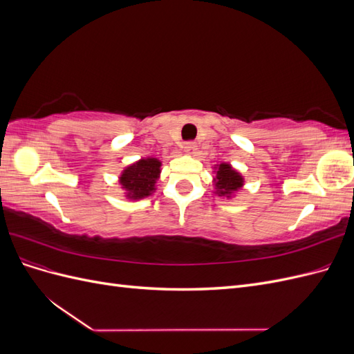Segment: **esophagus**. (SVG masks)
I'll return each mask as SVG.
<instances>
[{
  "label": "esophagus",
  "mask_w": 354,
  "mask_h": 354,
  "mask_svg": "<svg viewBox=\"0 0 354 354\" xmlns=\"http://www.w3.org/2000/svg\"><path fill=\"white\" fill-rule=\"evenodd\" d=\"M185 151L187 152V153H195V151H196V145H195V142H186L185 143Z\"/></svg>",
  "instance_id": "1"
}]
</instances>
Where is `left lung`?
Instances as JSON below:
<instances>
[{
	"instance_id": "8db88e82",
	"label": "left lung",
	"mask_w": 354,
	"mask_h": 354,
	"mask_svg": "<svg viewBox=\"0 0 354 354\" xmlns=\"http://www.w3.org/2000/svg\"><path fill=\"white\" fill-rule=\"evenodd\" d=\"M217 189L220 195H230L242 186V177L229 164H221L217 171Z\"/></svg>"
}]
</instances>
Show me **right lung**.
Masks as SVG:
<instances>
[{
  "instance_id": "right-lung-1",
  "label": "right lung",
  "mask_w": 354,
  "mask_h": 354,
  "mask_svg": "<svg viewBox=\"0 0 354 354\" xmlns=\"http://www.w3.org/2000/svg\"><path fill=\"white\" fill-rule=\"evenodd\" d=\"M160 162L155 158L142 159L137 164L128 167L121 177L122 186L130 192L131 198L142 199L151 195L155 181L159 176Z\"/></svg>"
}]
</instances>
